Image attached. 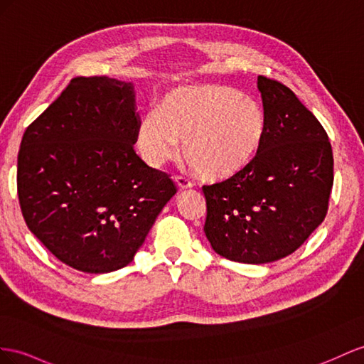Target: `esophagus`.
Here are the masks:
<instances>
[{
  "label": "esophagus",
  "mask_w": 364,
  "mask_h": 364,
  "mask_svg": "<svg viewBox=\"0 0 364 364\" xmlns=\"http://www.w3.org/2000/svg\"><path fill=\"white\" fill-rule=\"evenodd\" d=\"M175 183H176V186H178L181 191L191 189V188H193V186H195L193 181H191L188 176H183V175H176L175 176Z\"/></svg>",
  "instance_id": "34e87169"
}]
</instances>
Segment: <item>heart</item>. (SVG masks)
Here are the masks:
<instances>
[{
  "instance_id": "1",
  "label": "heart",
  "mask_w": 364,
  "mask_h": 364,
  "mask_svg": "<svg viewBox=\"0 0 364 364\" xmlns=\"http://www.w3.org/2000/svg\"><path fill=\"white\" fill-rule=\"evenodd\" d=\"M267 119L257 101L220 85H189L166 93L160 110H149L136 127V146L151 166L180 154L210 181L228 180L254 163Z\"/></svg>"
}]
</instances>
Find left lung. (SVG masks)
Wrapping results in <instances>:
<instances>
[{
  "instance_id": "left-lung-1",
  "label": "left lung",
  "mask_w": 364,
  "mask_h": 364,
  "mask_svg": "<svg viewBox=\"0 0 364 364\" xmlns=\"http://www.w3.org/2000/svg\"><path fill=\"white\" fill-rule=\"evenodd\" d=\"M267 132L254 163L203 186L212 249L232 262L264 264L291 255L318 228L329 206L333 156L329 136L295 93L259 75Z\"/></svg>"
}]
</instances>
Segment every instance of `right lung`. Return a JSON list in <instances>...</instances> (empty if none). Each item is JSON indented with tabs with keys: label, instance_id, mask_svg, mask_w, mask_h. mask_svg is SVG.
Here are the masks:
<instances>
[{
	"label": "right lung",
	"instance_id": "right-lung-1",
	"mask_svg": "<svg viewBox=\"0 0 364 364\" xmlns=\"http://www.w3.org/2000/svg\"><path fill=\"white\" fill-rule=\"evenodd\" d=\"M132 82L77 77L26 129L18 200L27 228L60 262L87 274L127 266L176 193L136 143Z\"/></svg>",
	"mask_w": 364,
	"mask_h": 364
}]
</instances>
